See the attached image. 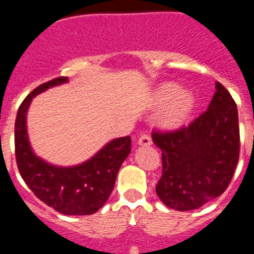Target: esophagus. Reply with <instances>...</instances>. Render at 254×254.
I'll list each match as a JSON object with an SVG mask.
<instances>
[{"mask_svg": "<svg viewBox=\"0 0 254 254\" xmlns=\"http://www.w3.org/2000/svg\"><path fill=\"white\" fill-rule=\"evenodd\" d=\"M137 143L140 145V146H150V145L152 143L151 137H150L149 134H146V133L141 134L140 138H138V141H137Z\"/></svg>", "mask_w": 254, "mask_h": 254, "instance_id": "34e87169", "label": "esophagus"}]
</instances>
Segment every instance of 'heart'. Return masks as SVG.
<instances>
[{"label": "heart", "mask_w": 254, "mask_h": 254, "mask_svg": "<svg viewBox=\"0 0 254 254\" xmlns=\"http://www.w3.org/2000/svg\"><path fill=\"white\" fill-rule=\"evenodd\" d=\"M151 104L161 108L159 122L165 128H177L185 125L193 113L196 96L188 89H181L174 82H163L154 91Z\"/></svg>", "instance_id": "obj_1"}]
</instances>
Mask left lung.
<instances>
[{"label": "left lung", "instance_id": "8db88e82", "mask_svg": "<svg viewBox=\"0 0 254 254\" xmlns=\"http://www.w3.org/2000/svg\"><path fill=\"white\" fill-rule=\"evenodd\" d=\"M207 111L187 127L152 133L161 150V202L177 211L196 210L223 194L239 159L238 109L225 87L215 84Z\"/></svg>", "mask_w": 254, "mask_h": 254}]
</instances>
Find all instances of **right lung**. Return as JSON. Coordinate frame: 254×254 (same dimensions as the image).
<instances>
[{
    "label": "right lung",
    "mask_w": 254,
    "mask_h": 254,
    "mask_svg": "<svg viewBox=\"0 0 254 254\" xmlns=\"http://www.w3.org/2000/svg\"><path fill=\"white\" fill-rule=\"evenodd\" d=\"M66 82L68 77L42 84L21 103L15 122L16 163L28 187L49 207L64 215H91L111 196L118 170L131 152V137L113 138L90 159L72 167H58L39 158L29 141V107L33 98Z\"/></svg>",
    "instance_id": "right-lung-1"
}]
</instances>
